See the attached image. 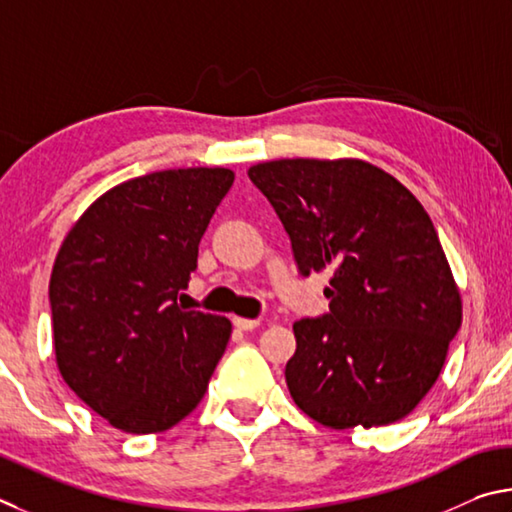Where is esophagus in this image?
<instances>
[{
	"instance_id": "1",
	"label": "esophagus",
	"mask_w": 512,
	"mask_h": 512,
	"mask_svg": "<svg viewBox=\"0 0 512 512\" xmlns=\"http://www.w3.org/2000/svg\"><path fill=\"white\" fill-rule=\"evenodd\" d=\"M258 324H261V321H258V319H245V317H233V326H236L238 330H254V328H258Z\"/></svg>"
}]
</instances>
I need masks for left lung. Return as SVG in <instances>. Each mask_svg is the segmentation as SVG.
I'll list each match as a JSON object with an SVG mask.
<instances>
[{
  "label": "left lung",
  "mask_w": 512,
  "mask_h": 512,
  "mask_svg": "<svg viewBox=\"0 0 512 512\" xmlns=\"http://www.w3.org/2000/svg\"><path fill=\"white\" fill-rule=\"evenodd\" d=\"M247 175L288 231L299 272L333 274L330 310L292 326V400L333 429L411 414L461 328V294L423 204L362 159H276Z\"/></svg>",
  "instance_id": "8db88e82"
}]
</instances>
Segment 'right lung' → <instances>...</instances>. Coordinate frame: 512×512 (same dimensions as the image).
Wrapping results in <instances>:
<instances>
[{
    "mask_svg": "<svg viewBox=\"0 0 512 512\" xmlns=\"http://www.w3.org/2000/svg\"><path fill=\"white\" fill-rule=\"evenodd\" d=\"M229 168H177L110 188L67 233L49 283L62 380L128 434L166 432L200 405L231 321L182 310Z\"/></svg>",
    "mask_w": 512,
    "mask_h": 512,
    "instance_id": "right-lung-1",
    "label": "right lung"
}]
</instances>
